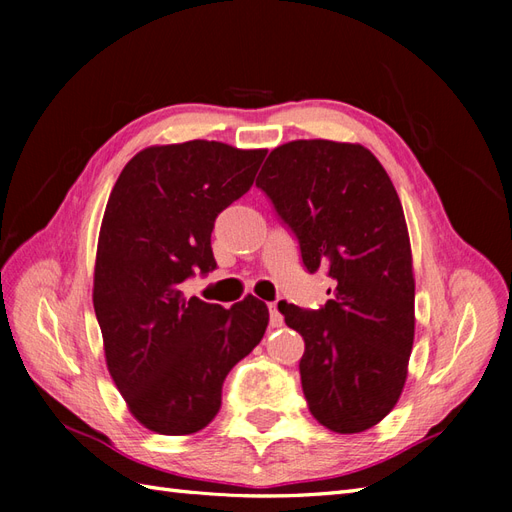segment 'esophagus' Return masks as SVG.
Instances as JSON below:
<instances>
[{
  "mask_svg": "<svg viewBox=\"0 0 512 512\" xmlns=\"http://www.w3.org/2000/svg\"><path fill=\"white\" fill-rule=\"evenodd\" d=\"M269 324L275 329V327H282L284 324V318L280 314V309H277V301L269 303Z\"/></svg>",
  "mask_w": 512,
  "mask_h": 512,
  "instance_id": "1",
  "label": "esophagus"
}]
</instances>
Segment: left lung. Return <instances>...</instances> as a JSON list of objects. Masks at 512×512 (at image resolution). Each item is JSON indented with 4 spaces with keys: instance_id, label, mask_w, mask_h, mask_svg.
Listing matches in <instances>:
<instances>
[{
    "instance_id": "1",
    "label": "left lung",
    "mask_w": 512,
    "mask_h": 512,
    "mask_svg": "<svg viewBox=\"0 0 512 512\" xmlns=\"http://www.w3.org/2000/svg\"><path fill=\"white\" fill-rule=\"evenodd\" d=\"M256 185L303 267L333 282L318 309L277 305L305 342L309 412L337 433L374 427L397 404L414 342L412 254L393 183L361 145L292 141L271 151Z\"/></svg>"
}]
</instances>
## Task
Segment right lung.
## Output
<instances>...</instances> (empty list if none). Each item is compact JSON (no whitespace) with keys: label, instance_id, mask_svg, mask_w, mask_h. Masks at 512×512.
Segmentation results:
<instances>
[{"label":"right lung","instance_id":"right-lung-1","mask_svg":"<svg viewBox=\"0 0 512 512\" xmlns=\"http://www.w3.org/2000/svg\"><path fill=\"white\" fill-rule=\"evenodd\" d=\"M265 149L215 141L149 147L126 164L100 228L94 309L106 365L147 429L185 436L222 406L228 371L267 331L252 294L230 309L185 297L215 267V218L252 188Z\"/></svg>","mask_w":512,"mask_h":512}]
</instances>
